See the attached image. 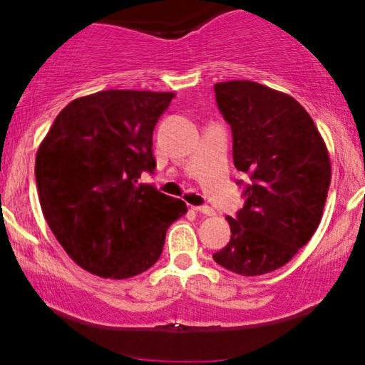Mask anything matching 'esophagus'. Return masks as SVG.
Masks as SVG:
<instances>
[{"instance_id": "1", "label": "esophagus", "mask_w": 365, "mask_h": 365, "mask_svg": "<svg viewBox=\"0 0 365 365\" xmlns=\"http://www.w3.org/2000/svg\"><path fill=\"white\" fill-rule=\"evenodd\" d=\"M194 211L204 216H215V211H212L209 206H194Z\"/></svg>"}]
</instances>
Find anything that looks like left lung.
<instances>
[{"label":"left lung","mask_w":365,"mask_h":365,"mask_svg":"<svg viewBox=\"0 0 365 365\" xmlns=\"http://www.w3.org/2000/svg\"><path fill=\"white\" fill-rule=\"evenodd\" d=\"M215 94L232 128L235 168L249 183L237 182L244 207L226 216L232 237L212 259L242 276L271 273L319 226L331 182L328 149L292 96L250 81L216 83Z\"/></svg>","instance_id":"left-lung-1"}]
</instances>
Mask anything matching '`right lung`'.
Here are the masks:
<instances>
[{
	"mask_svg": "<svg viewBox=\"0 0 365 365\" xmlns=\"http://www.w3.org/2000/svg\"><path fill=\"white\" fill-rule=\"evenodd\" d=\"M173 92L101 91L53 121L36 156V185L49 228L78 266L132 278L156 264L183 200L139 183L154 173L153 130Z\"/></svg>",
	"mask_w": 365,
	"mask_h": 365,
	"instance_id": "obj_1",
	"label": "right lung"
}]
</instances>
